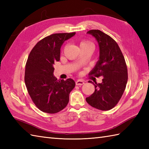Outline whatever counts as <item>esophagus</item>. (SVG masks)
I'll return each mask as SVG.
<instances>
[{
    "mask_svg": "<svg viewBox=\"0 0 149 149\" xmlns=\"http://www.w3.org/2000/svg\"><path fill=\"white\" fill-rule=\"evenodd\" d=\"M84 81H82V80H77L76 82H75V84L77 85V86H81V85L84 84Z\"/></svg>",
    "mask_w": 149,
    "mask_h": 149,
    "instance_id": "1",
    "label": "esophagus"
}]
</instances>
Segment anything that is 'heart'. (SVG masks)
<instances>
[{
    "label": "heart",
    "mask_w": 149,
    "mask_h": 149,
    "mask_svg": "<svg viewBox=\"0 0 149 149\" xmlns=\"http://www.w3.org/2000/svg\"><path fill=\"white\" fill-rule=\"evenodd\" d=\"M79 46H80V47H84V46H90V47H93V44L91 42H90V41L83 40V41H81V42H80Z\"/></svg>",
    "instance_id": "obj_1"
}]
</instances>
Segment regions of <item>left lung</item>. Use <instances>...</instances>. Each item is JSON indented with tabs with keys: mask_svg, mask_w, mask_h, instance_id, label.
<instances>
[{
	"mask_svg": "<svg viewBox=\"0 0 149 149\" xmlns=\"http://www.w3.org/2000/svg\"><path fill=\"white\" fill-rule=\"evenodd\" d=\"M87 34L96 39L99 47V59L90 75L102 77L101 83H93L94 93L86 102L95 108L107 111L115 107L124 92L128 75L124 57L118 44L100 30H90Z\"/></svg>",
	"mask_w": 149,
	"mask_h": 149,
	"instance_id": "obj_1",
	"label": "left lung"
}]
</instances>
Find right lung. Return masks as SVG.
Segmentation results:
<instances>
[{"mask_svg": "<svg viewBox=\"0 0 149 149\" xmlns=\"http://www.w3.org/2000/svg\"><path fill=\"white\" fill-rule=\"evenodd\" d=\"M75 34L56 33L44 38L36 43L28 57L25 84L33 102L43 112L58 113L68 103L75 81L70 78L57 81L54 75L53 65L59 61L63 43Z\"/></svg>", "mask_w": 149, "mask_h": 149, "instance_id": "1", "label": "right lung"}]
</instances>
